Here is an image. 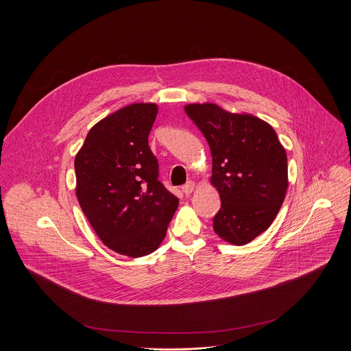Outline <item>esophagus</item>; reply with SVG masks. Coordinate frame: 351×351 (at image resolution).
<instances>
[{
    "label": "esophagus",
    "instance_id": "obj_1",
    "mask_svg": "<svg viewBox=\"0 0 351 351\" xmlns=\"http://www.w3.org/2000/svg\"><path fill=\"white\" fill-rule=\"evenodd\" d=\"M195 189H196V184H195L193 181H189L188 184H185V185L182 186V192H184L186 196H189Z\"/></svg>",
    "mask_w": 351,
    "mask_h": 351
}]
</instances>
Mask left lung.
Listing matches in <instances>:
<instances>
[{
    "instance_id": "1",
    "label": "left lung",
    "mask_w": 351,
    "mask_h": 351,
    "mask_svg": "<svg viewBox=\"0 0 351 351\" xmlns=\"http://www.w3.org/2000/svg\"><path fill=\"white\" fill-rule=\"evenodd\" d=\"M184 109L212 154L209 181L221 200L213 231L230 245H247L270 227L285 200L287 151L273 127L251 113L213 102L186 104Z\"/></svg>"
}]
</instances>
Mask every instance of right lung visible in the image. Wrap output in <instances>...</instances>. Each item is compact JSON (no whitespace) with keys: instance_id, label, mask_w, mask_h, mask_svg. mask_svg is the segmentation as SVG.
<instances>
[{"instance_id":"obj_1","label":"right lung","mask_w":351,"mask_h":351,"mask_svg":"<svg viewBox=\"0 0 351 351\" xmlns=\"http://www.w3.org/2000/svg\"><path fill=\"white\" fill-rule=\"evenodd\" d=\"M156 113L154 102L120 108L90 128L74 159L82 212L108 249L130 258L160 246L178 206L149 147Z\"/></svg>"}]
</instances>
